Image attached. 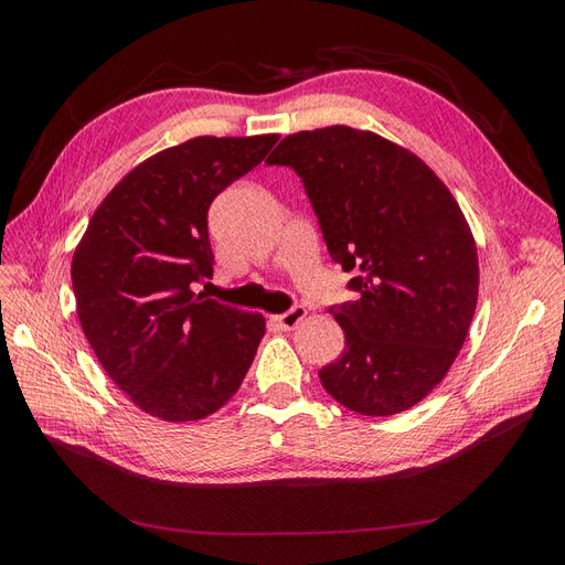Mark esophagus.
Here are the masks:
<instances>
[{
	"mask_svg": "<svg viewBox=\"0 0 565 565\" xmlns=\"http://www.w3.org/2000/svg\"><path fill=\"white\" fill-rule=\"evenodd\" d=\"M303 318H306V309H303V306H295V309H289V311L276 316V322L280 324L282 330H295Z\"/></svg>",
	"mask_w": 565,
	"mask_h": 565,
	"instance_id": "esophagus-1",
	"label": "esophagus"
}]
</instances>
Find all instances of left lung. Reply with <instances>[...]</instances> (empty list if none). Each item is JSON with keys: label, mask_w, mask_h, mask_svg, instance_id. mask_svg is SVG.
<instances>
[{"label": "left lung", "mask_w": 565, "mask_h": 565, "mask_svg": "<svg viewBox=\"0 0 565 565\" xmlns=\"http://www.w3.org/2000/svg\"><path fill=\"white\" fill-rule=\"evenodd\" d=\"M268 164L303 181L328 252L358 301L332 306L344 353L318 374L367 417L429 396L465 344L478 301V254L457 200L415 152L374 131L332 125L289 134Z\"/></svg>", "instance_id": "left-lung-1"}]
</instances>
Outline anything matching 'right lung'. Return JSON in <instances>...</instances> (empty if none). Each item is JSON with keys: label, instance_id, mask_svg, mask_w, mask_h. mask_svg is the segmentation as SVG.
I'll use <instances>...</instances> for the list:
<instances>
[{"label": "right lung", "instance_id": "right-lung-1", "mask_svg": "<svg viewBox=\"0 0 565 565\" xmlns=\"http://www.w3.org/2000/svg\"><path fill=\"white\" fill-rule=\"evenodd\" d=\"M280 139L195 136L136 164L98 204L73 254L82 332L108 377L164 422L210 417L241 388L262 313L195 295L212 278V200Z\"/></svg>", "mask_w": 565, "mask_h": 565}]
</instances>
